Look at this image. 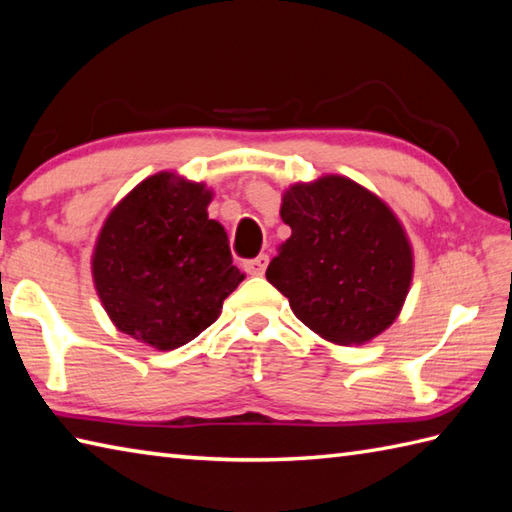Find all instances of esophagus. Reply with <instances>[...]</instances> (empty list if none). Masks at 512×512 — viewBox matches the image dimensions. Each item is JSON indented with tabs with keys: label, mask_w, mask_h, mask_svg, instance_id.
I'll return each mask as SVG.
<instances>
[{
	"label": "esophagus",
	"mask_w": 512,
	"mask_h": 512,
	"mask_svg": "<svg viewBox=\"0 0 512 512\" xmlns=\"http://www.w3.org/2000/svg\"><path fill=\"white\" fill-rule=\"evenodd\" d=\"M268 268V255H259L255 259H248L246 262V270L250 275H264Z\"/></svg>",
	"instance_id": "esophagus-1"
}]
</instances>
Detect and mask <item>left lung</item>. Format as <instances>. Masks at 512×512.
<instances>
[{
	"label": "left lung",
	"instance_id": "left-lung-1",
	"mask_svg": "<svg viewBox=\"0 0 512 512\" xmlns=\"http://www.w3.org/2000/svg\"><path fill=\"white\" fill-rule=\"evenodd\" d=\"M290 237L266 279L299 322L333 344H364L395 322L413 279V250L382 199L328 175L284 193Z\"/></svg>",
	"mask_w": 512,
	"mask_h": 512
}]
</instances>
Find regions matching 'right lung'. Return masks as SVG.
Returning <instances> with one entry per match:
<instances>
[{
    "instance_id": "obj_1",
    "label": "right lung",
    "mask_w": 512,
    "mask_h": 512,
    "mask_svg": "<svg viewBox=\"0 0 512 512\" xmlns=\"http://www.w3.org/2000/svg\"><path fill=\"white\" fill-rule=\"evenodd\" d=\"M210 197L204 184L159 173L108 215L93 255L95 288L113 324L137 342L188 344L244 279L224 226L208 219Z\"/></svg>"
}]
</instances>
